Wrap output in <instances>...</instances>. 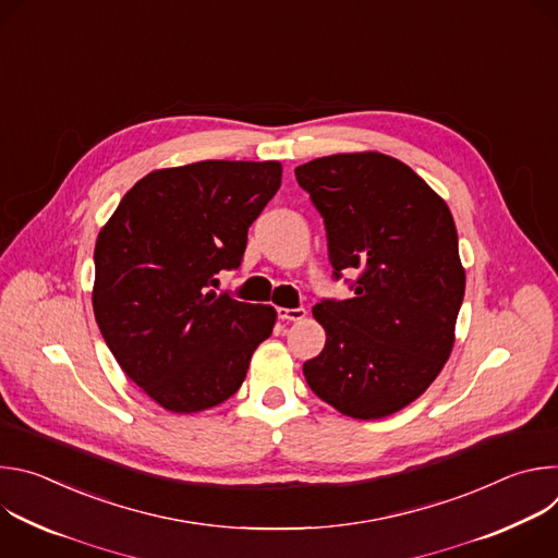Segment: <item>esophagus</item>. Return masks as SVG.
<instances>
[{"label": "esophagus", "mask_w": 558, "mask_h": 558, "mask_svg": "<svg viewBox=\"0 0 558 558\" xmlns=\"http://www.w3.org/2000/svg\"><path fill=\"white\" fill-rule=\"evenodd\" d=\"M278 317L287 323H300L306 317V308L298 306V308H278Z\"/></svg>", "instance_id": "34e87169"}]
</instances>
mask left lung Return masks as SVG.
Instances as JSON below:
<instances>
[{"instance_id": "left-lung-1", "label": "left lung", "mask_w": 558, "mask_h": 558, "mask_svg": "<svg viewBox=\"0 0 558 558\" xmlns=\"http://www.w3.org/2000/svg\"><path fill=\"white\" fill-rule=\"evenodd\" d=\"M295 179L325 218L336 280L360 271L353 298L313 306L327 344L304 362L306 384L342 415L388 417L435 381L454 344L465 271L452 214L379 151L315 158Z\"/></svg>"}]
</instances>
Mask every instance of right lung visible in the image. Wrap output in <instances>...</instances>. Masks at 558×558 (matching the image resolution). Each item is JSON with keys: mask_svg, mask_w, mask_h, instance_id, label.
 I'll list each match as a JSON object with an SVG mask.
<instances>
[{"mask_svg": "<svg viewBox=\"0 0 558 558\" xmlns=\"http://www.w3.org/2000/svg\"><path fill=\"white\" fill-rule=\"evenodd\" d=\"M282 183L278 161H201L143 177L95 247L93 308L123 373L156 404L198 413L245 381L276 308L214 293Z\"/></svg>", "mask_w": 558, "mask_h": 558, "instance_id": "right-lung-1", "label": "right lung"}]
</instances>
